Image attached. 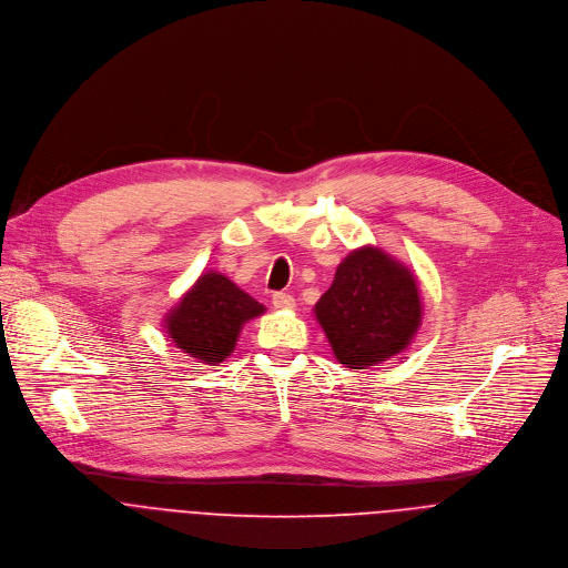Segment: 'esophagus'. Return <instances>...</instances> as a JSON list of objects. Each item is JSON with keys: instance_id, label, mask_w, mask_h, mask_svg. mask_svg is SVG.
Instances as JSON below:
<instances>
[{"instance_id": "34e87169", "label": "esophagus", "mask_w": 568, "mask_h": 568, "mask_svg": "<svg viewBox=\"0 0 568 568\" xmlns=\"http://www.w3.org/2000/svg\"><path fill=\"white\" fill-rule=\"evenodd\" d=\"M273 306L282 311H291L295 308V297L288 293H273Z\"/></svg>"}]
</instances>
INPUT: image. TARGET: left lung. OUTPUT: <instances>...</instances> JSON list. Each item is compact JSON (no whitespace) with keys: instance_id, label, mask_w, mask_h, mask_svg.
I'll list each match as a JSON object with an SVG mask.
<instances>
[{"instance_id":"obj_1","label":"left lung","mask_w":568,"mask_h":568,"mask_svg":"<svg viewBox=\"0 0 568 568\" xmlns=\"http://www.w3.org/2000/svg\"><path fill=\"white\" fill-rule=\"evenodd\" d=\"M313 311L337 363L349 369L376 367L405 352L423 317L414 273L376 246L339 262Z\"/></svg>"}]
</instances>
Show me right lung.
I'll list each match as a JSON object with an SVG mask.
<instances>
[{
    "label": "right lung",
    "mask_w": 568,
    "mask_h": 568,
    "mask_svg": "<svg viewBox=\"0 0 568 568\" xmlns=\"http://www.w3.org/2000/svg\"><path fill=\"white\" fill-rule=\"evenodd\" d=\"M266 308L221 273H203L165 315V331L187 356L216 365L237 345L242 326Z\"/></svg>",
    "instance_id": "add662e5"
}]
</instances>
